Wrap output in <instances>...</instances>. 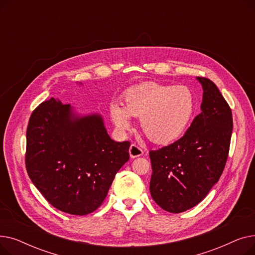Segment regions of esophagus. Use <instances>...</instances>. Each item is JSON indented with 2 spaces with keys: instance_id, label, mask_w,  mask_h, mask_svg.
<instances>
[{
  "instance_id": "esophagus-1",
  "label": "esophagus",
  "mask_w": 255,
  "mask_h": 255,
  "mask_svg": "<svg viewBox=\"0 0 255 255\" xmlns=\"http://www.w3.org/2000/svg\"><path fill=\"white\" fill-rule=\"evenodd\" d=\"M129 154L131 158H136L139 157L143 154V151L139 148L138 145H136L135 143H133L130 145V149H129Z\"/></svg>"
}]
</instances>
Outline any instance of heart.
<instances>
[{
  "mask_svg": "<svg viewBox=\"0 0 255 255\" xmlns=\"http://www.w3.org/2000/svg\"><path fill=\"white\" fill-rule=\"evenodd\" d=\"M195 107L192 91L186 86L148 83L129 90L124 105L111 104V118L120 129L131 126V117L140 118L143 134L156 143H167L182 135Z\"/></svg>",
  "mask_w": 255,
  "mask_h": 255,
  "instance_id": "1",
  "label": "heart"
}]
</instances>
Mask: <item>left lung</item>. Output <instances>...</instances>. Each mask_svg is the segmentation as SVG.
Returning a JSON list of instances; mask_svg holds the SVG:
<instances>
[{
    "instance_id": "8db88e82",
    "label": "left lung",
    "mask_w": 255,
    "mask_h": 255,
    "mask_svg": "<svg viewBox=\"0 0 255 255\" xmlns=\"http://www.w3.org/2000/svg\"><path fill=\"white\" fill-rule=\"evenodd\" d=\"M196 79L204 90L202 113L180 139L150 151V192L155 203L170 213H182L202 202L221 177L230 152L231 107L212 80Z\"/></svg>"
}]
</instances>
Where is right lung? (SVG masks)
<instances>
[{
	"mask_svg": "<svg viewBox=\"0 0 255 255\" xmlns=\"http://www.w3.org/2000/svg\"><path fill=\"white\" fill-rule=\"evenodd\" d=\"M129 146L110 137L100 115L79 117L70 104L50 98L31 115L25 167L52 207L84 216L102 205Z\"/></svg>",
	"mask_w": 255,
	"mask_h": 255,
	"instance_id": "add662e5",
	"label": "right lung"
}]
</instances>
